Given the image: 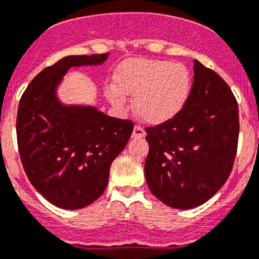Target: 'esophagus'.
<instances>
[{
	"label": "esophagus",
	"instance_id": "34e87169",
	"mask_svg": "<svg viewBox=\"0 0 259 259\" xmlns=\"http://www.w3.org/2000/svg\"><path fill=\"white\" fill-rule=\"evenodd\" d=\"M145 136H146V132L143 130V127H141V126L134 127V130H133V134H132L133 138H143Z\"/></svg>",
	"mask_w": 259,
	"mask_h": 259
}]
</instances>
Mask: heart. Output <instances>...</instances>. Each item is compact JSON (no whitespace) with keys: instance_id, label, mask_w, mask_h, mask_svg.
I'll list each match as a JSON object with an SVG mask.
<instances>
[{"instance_id":"1","label":"heart","mask_w":259,"mask_h":259,"mask_svg":"<svg viewBox=\"0 0 259 259\" xmlns=\"http://www.w3.org/2000/svg\"><path fill=\"white\" fill-rule=\"evenodd\" d=\"M113 84L107 90L112 104L122 107L123 95L136 96L137 116L146 123L160 125L177 116L188 102L192 75L179 62L130 58L117 67Z\"/></svg>"}]
</instances>
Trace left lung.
Returning a JSON list of instances; mask_svg holds the SVG:
<instances>
[{
    "label": "left lung",
    "mask_w": 259,
    "mask_h": 259,
    "mask_svg": "<svg viewBox=\"0 0 259 259\" xmlns=\"http://www.w3.org/2000/svg\"><path fill=\"white\" fill-rule=\"evenodd\" d=\"M238 107L223 78L194 61L192 91L177 116L147 127L145 176L152 194L169 207L201 206L232 170Z\"/></svg>",
    "instance_id": "8db88e82"
}]
</instances>
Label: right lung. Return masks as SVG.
<instances>
[{
    "instance_id": "right-lung-1",
    "label": "right lung",
    "mask_w": 259,
    "mask_h": 259,
    "mask_svg": "<svg viewBox=\"0 0 259 259\" xmlns=\"http://www.w3.org/2000/svg\"><path fill=\"white\" fill-rule=\"evenodd\" d=\"M109 53L67 56L31 80L19 102L17 139L33 188L60 208L78 210L107 188L109 168L133 132V122L91 105L60 102L57 89L71 67L98 66Z\"/></svg>"
}]
</instances>
